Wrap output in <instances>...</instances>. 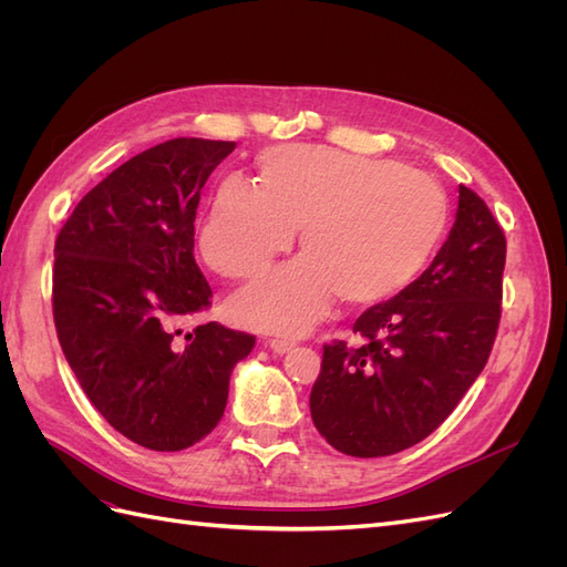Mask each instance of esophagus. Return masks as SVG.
<instances>
[{"instance_id": "obj_1", "label": "esophagus", "mask_w": 567, "mask_h": 567, "mask_svg": "<svg viewBox=\"0 0 567 567\" xmlns=\"http://www.w3.org/2000/svg\"><path fill=\"white\" fill-rule=\"evenodd\" d=\"M265 346H267L271 352H277V354H286V352H290V350L296 348V342L284 340V338H269V340H265Z\"/></svg>"}]
</instances>
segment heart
<instances>
[{
  "instance_id": "1",
  "label": "heart",
  "mask_w": 567,
  "mask_h": 567,
  "mask_svg": "<svg viewBox=\"0 0 567 567\" xmlns=\"http://www.w3.org/2000/svg\"><path fill=\"white\" fill-rule=\"evenodd\" d=\"M260 184L227 177L200 229V252L227 279H252L300 229L298 260L234 298L257 331L296 336L333 300L379 305L414 284L444 244L450 196L423 169L326 146H286L257 158Z\"/></svg>"
}]
</instances>
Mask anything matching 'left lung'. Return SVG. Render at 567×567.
<instances>
[{
  "label": "left lung",
  "mask_w": 567,
  "mask_h": 567,
  "mask_svg": "<svg viewBox=\"0 0 567 567\" xmlns=\"http://www.w3.org/2000/svg\"><path fill=\"white\" fill-rule=\"evenodd\" d=\"M506 238L485 200L458 184V208L433 265L352 326L359 346H323L312 421L359 458L414 447L485 369L502 319Z\"/></svg>",
  "instance_id": "left-lung-1"
}]
</instances>
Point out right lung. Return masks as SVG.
<instances>
[{
	"label": "right lung",
	"instance_id": "1",
	"mask_svg": "<svg viewBox=\"0 0 567 567\" xmlns=\"http://www.w3.org/2000/svg\"><path fill=\"white\" fill-rule=\"evenodd\" d=\"M234 142L179 136L130 158L65 219L54 246V323L84 394L117 433L179 452L225 414L229 375L255 336L217 321L184 331L213 290L194 219Z\"/></svg>",
	"mask_w": 567,
	"mask_h": 567
}]
</instances>
